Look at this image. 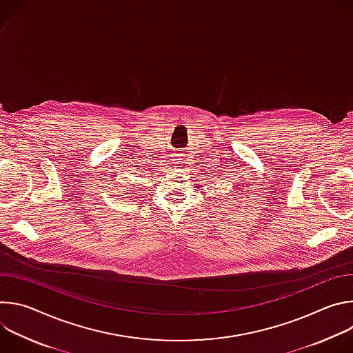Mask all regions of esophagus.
Here are the masks:
<instances>
[{
	"mask_svg": "<svg viewBox=\"0 0 353 353\" xmlns=\"http://www.w3.org/2000/svg\"><path fill=\"white\" fill-rule=\"evenodd\" d=\"M181 161H183V155H179V154H176V155H174V163L180 165V163H181Z\"/></svg>",
	"mask_w": 353,
	"mask_h": 353,
	"instance_id": "34e87169",
	"label": "esophagus"
}]
</instances>
